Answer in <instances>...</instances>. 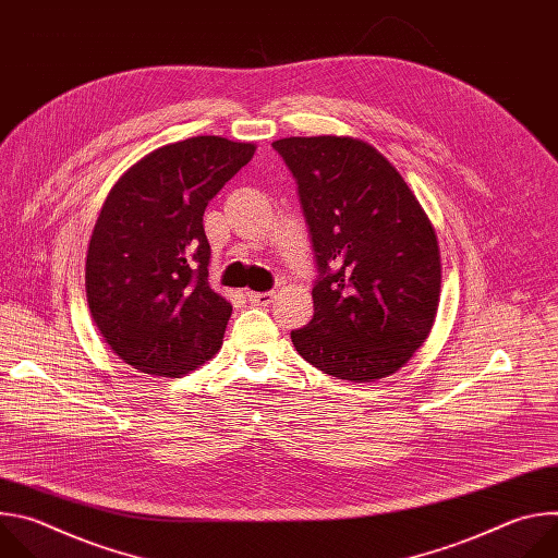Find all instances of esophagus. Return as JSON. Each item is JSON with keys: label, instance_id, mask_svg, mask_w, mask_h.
<instances>
[{"label": "esophagus", "instance_id": "obj_1", "mask_svg": "<svg viewBox=\"0 0 558 558\" xmlns=\"http://www.w3.org/2000/svg\"><path fill=\"white\" fill-rule=\"evenodd\" d=\"M274 298H276L274 291H252L250 293V302L256 306H267L274 302Z\"/></svg>", "mask_w": 558, "mask_h": 558}]
</instances>
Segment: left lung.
<instances>
[{
	"label": "left lung",
	"instance_id": "8db88e82",
	"mask_svg": "<svg viewBox=\"0 0 558 558\" xmlns=\"http://www.w3.org/2000/svg\"><path fill=\"white\" fill-rule=\"evenodd\" d=\"M298 185L315 260L313 317L295 351L338 379L402 368L433 327L441 265L437 235L386 158L351 136L274 141Z\"/></svg>",
	"mask_w": 558,
	"mask_h": 558
}]
</instances>
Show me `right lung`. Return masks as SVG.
Returning <instances> with one entry per match:
<instances>
[{
    "label": "right lung",
    "instance_id": "obj_1",
    "mask_svg": "<svg viewBox=\"0 0 558 558\" xmlns=\"http://www.w3.org/2000/svg\"><path fill=\"white\" fill-rule=\"evenodd\" d=\"M254 151L252 143L192 136L141 158L108 194L86 293L97 329L132 368L177 377L220 349L231 304L207 282L203 214Z\"/></svg>",
    "mask_w": 558,
    "mask_h": 558
}]
</instances>
